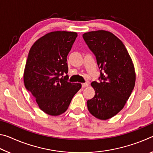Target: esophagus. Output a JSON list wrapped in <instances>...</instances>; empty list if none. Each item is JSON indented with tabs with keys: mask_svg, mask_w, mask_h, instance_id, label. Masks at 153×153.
<instances>
[{
	"mask_svg": "<svg viewBox=\"0 0 153 153\" xmlns=\"http://www.w3.org/2000/svg\"><path fill=\"white\" fill-rule=\"evenodd\" d=\"M88 85H89L88 83H84V84H82V88H86L88 86Z\"/></svg>",
	"mask_w": 153,
	"mask_h": 153,
	"instance_id": "esophagus-1",
	"label": "esophagus"
}]
</instances>
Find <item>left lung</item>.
Segmentation results:
<instances>
[{
  "mask_svg": "<svg viewBox=\"0 0 153 153\" xmlns=\"http://www.w3.org/2000/svg\"><path fill=\"white\" fill-rule=\"evenodd\" d=\"M82 36L100 69V82L91 83L95 95L87 101L88 109L95 117L108 120L122 109L130 97L136 82L134 63L126 46L113 33L97 30Z\"/></svg>",
  "mask_w": 153,
  "mask_h": 153,
  "instance_id": "1",
  "label": "left lung"
}]
</instances>
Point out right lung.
Listing matches in <instances>:
<instances>
[{"label":"right lung","mask_w":153,"mask_h":153,"mask_svg":"<svg viewBox=\"0 0 153 153\" xmlns=\"http://www.w3.org/2000/svg\"><path fill=\"white\" fill-rule=\"evenodd\" d=\"M77 36L74 32H49L36 40L29 51L24 73L25 87L48 115L65 112L82 87L79 83L67 82V75L63 77L68 72L67 56Z\"/></svg>","instance_id":"right-lung-1"}]
</instances>
